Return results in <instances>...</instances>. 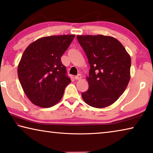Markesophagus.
Returning <instances> with one entry per match:
<instances>
[{
  "label": "esophagus",
  "instance_id": "34e87169",
  "mask_svg": "<svg viewBox=\"0 0 153 153\" xmlns=\"http://www.w3.org/2000/svg\"><path fill=\"white\" fill-rule=\"evenodd\" d=\"M74 79L76 80H80L81 79V74H79L78 75H76V76H74Z\"/></svg>",
  "mask_w": 153,
  "mask_h": 153
}]
</instances>
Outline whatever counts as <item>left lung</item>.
<instances>
[{"mask_svg":"<svg viewBox=\"0 0 153 153\" xmlns=\"http://www.w3.org/2000/svg\"><path fill=\"white\" fill-rule=\"evenodd\" d=\"M90 65L89 89L82 99L97 108L108 106L121 96L130 79L131 57L118 40L104 35H79Z\"/></svg>","mask_w":153,"mask_h":153,"instance_id":"left-lung-1","label":"left lung"}]
</instances>
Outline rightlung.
I'll use <instances>...</instances> for the list:
<instances>
[{
  "label": "right lung",
  "instance_id": "1",
  "mask_svg": "<svg viewBox=\"0 0 153 153\" xmlns=\"http://www.w3.org/2000/svg\"><path fill=\"white\" fill-rule=\"evenodd\" d=\"M74 38L73 34L43 37L24 51L17 74L24 93L34 104L49 108L63 96L71 81L61 57Z\"/></svg>",
  "mask_w": 153,
  "mask_h": 153
}]
</instances>
